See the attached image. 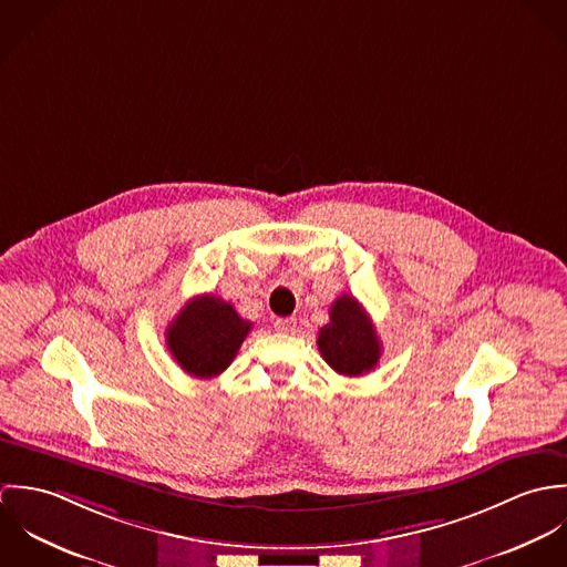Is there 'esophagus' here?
<instances>
[{"mask_svg":"<svg viewBox=\"0 0 567 567\" xmlns=\"http://www.w3.org/2000/svg\"><path fill=\"white\" fill-rule=\"evenodd\" d=\"M295 327H297V319H292V317H284V319H277V321H275V329H277V331L290 333V331H295Z\"/></svg>","mask_w":567,"mask_h":567,"instance_id":"34e87169","label":"esophagus"}]
</instances>
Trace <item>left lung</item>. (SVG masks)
<instances>
[{
	"label": "left lung",
	"mask_w": 567,
	"mask_h": 567,
	"mask_svg": "<svg viewBox=\"0 0 567 567\" xmlns=\"http://www.w3.org/2000/svg\"><path fill=\"white\" fill-rule=\"evenodd\" d=\"M319 351L340 375L360 378L378 367L382 344L364 308L351 297H338L329 308V323L319 331Z\"/></svg>",
	"instance_id": "obj_1"
}]
</instances>
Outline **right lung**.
<instances>
[{"mask_svg": "<svg viewBox=\"0 0 567 567\" xmlns=\"http://www.w3.org/2000/svg\"><path fill=\"white\" fill-rule=\"evenodd\" d=\"M252 323L216 295L185 303L165 329V344L181 369L194 378H216L236 358Z\"/></svg>", "mask_w": 567, "mask_h": 567, "instance_id": "add662e5", "label": "right lung"}]
</instances>
